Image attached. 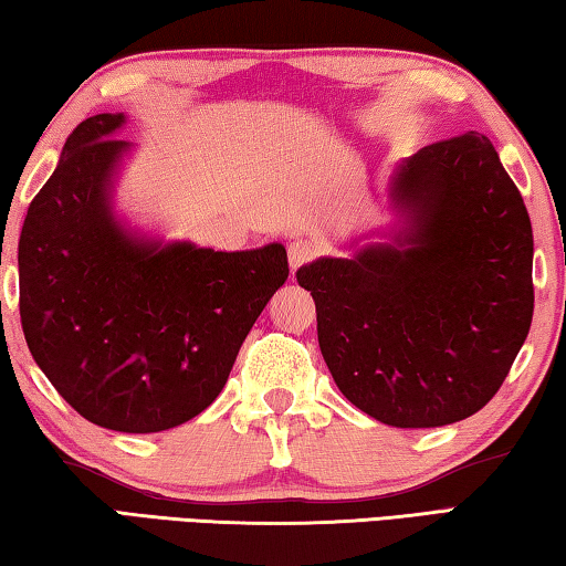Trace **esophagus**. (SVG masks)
Masks as SVG:
<instances>
[{
    "label": "esophagus",
    "mask_w": 566,
    "mask_h": 566,
    "mask_svg": "<svg viewBox=\"0 0 566 566\" xmlns=\"http://www.w3.org/2000/svg\"><path fill=\"white\" fill-rule=\"evenodd\" d=\"M317 254H319V247H317V242H312V239H302V237L292 239L290 247H286V256H290L292 272L300 270L302 264L312 262Z\"/></svg>",
    "instance_id": "obj_1"
}]
</instances>
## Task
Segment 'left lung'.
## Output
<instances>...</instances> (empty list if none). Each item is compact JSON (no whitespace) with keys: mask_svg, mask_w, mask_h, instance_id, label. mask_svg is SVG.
Segmentation results:
<instances>
[{"mask_svg":"<svg viewBox=\"0 0 566 566\" xmlns=\"http://www.w3.org/2000/svg\"><path fill=\"white\" fill-rule=\"evenodd\" d=\"M391 242L296 272L344 397L391 427L454 424L490 401L532 327V222L484 134L421 147L389 179Z\"/></svg>","mask_w":566,"mask_h":566,"instance_id":"8db88e82","label":"left lung"}]
</instances>
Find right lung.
Segmentation results:
<instances>
[{
    "instance_id": "right-lung-1",
    "label": "right lung",
    "mask_w": 566,
    "mask_h": 566,
    "mask_svg": "<svg viewBox=\"0 0 566 566\" xmlns=\"http://www.w3.org/2000/svg\"><path fill=\"white\" fill-rule=\"evenodd\" d=\"M94 114L27 209L19 317L54 389L92 424L165 432L205 411L239 347L290 276L286 249L214 252L134 234L112 209L129 142Z\"/></svg>"
}]
</instances>
